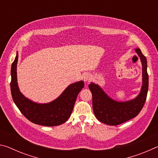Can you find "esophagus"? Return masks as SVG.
Listing matches in <instances>:
<instances>
[{
  "instance_id": "esophagus-1",
  "label": "esophagus",
  "mask_w": 158,
  "mask_h": 158,
  "mask_svg": "<svg viewBox=\"0 0 158 158\" xmlns=\"http://www.w3.org/2000/svg\"><path fill=\"white\" fill-rule=\"evenodd\" d=\"M83 78H84V80L85 81L89 82L90 81V80H91L92 76L90 75V74H85L83 76Z\"/></svg>"
}]
</instances>
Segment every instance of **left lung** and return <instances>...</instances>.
Wrapping results in <instances>:
<instances>
[{
	"instance_id": "1",
	"label": "left lung",
	"mask_w": 158,
	"mask_h": 158,
	"mask_svg": "<svg viewBox=\"0 0 158 158\" xmlns=\"http://www.w3.org/2000/svg\"><path fill=\"white\" fill-rule=\"evenodd\" d=\"M135 51L142 63L143 71V85L139 95L135 99L125 102H116L108 97L97 84L91 83L89 85L92 93L93 112L95 117L103 123L118 125L129 121L139 114L145 104L148 89L146 58L139 48Z\"/></svg>"
}]
</instances>
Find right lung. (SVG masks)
Here are the masks:
<instances>
[{"label": "right lung", "instance_id": "obj_1", "mask_svg": "<svg viewBox=\"0 0 158 158\" xmlns=\"http://www.w3.org/2000/svg\"><path fill=\"white\" fill-rule=\"evenodd\" d=\"M17 53L11 68V93L15 105L23 116L33 123L44 126H56L65 123L73 112L79 93L84 87L82 81L69 85L56 100L47 104L35 103L19 91L17 79Z\"/></svg>", "mask_w": 158, "mask_h": 158}]
</instances>
